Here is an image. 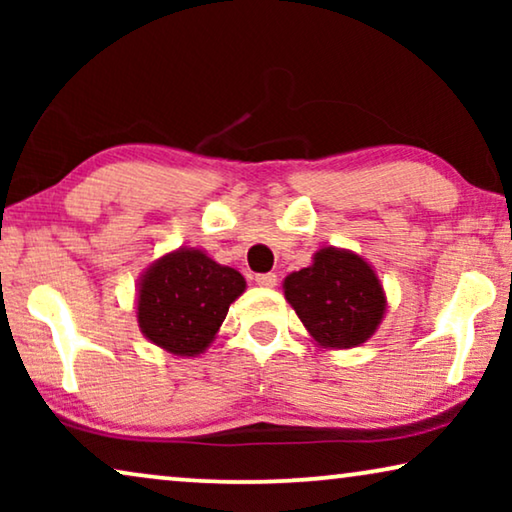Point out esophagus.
<instances>
[{"instance_id": "esophagus-1", "label": "esophagus", "mask_w": 512, "mask_h": 512, "mask_svg": "<svg viewBox=\"0 0 512 512\" xmlns=\"http://www.w3.org/2000/svg\"><path fill=\"white\" fill-rule=\"evenodd\" d=\"M256 284L275 286L277 284V275H275V272H261V275H256Z\"/></svg>"}]
</instances>
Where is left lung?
Wrapping results in <instances>:
<instances>
[{
    "mask_svg": "<svg viewBox=\"0 0 512 512\" xmlns=\"http://www.w3.org/2000/svg\"><path fill=\"white\" fill-rule=\"evenodd\" d=\"M284 293L312 338L340 349L366 342L387 305L373 268L333 247L321 249L310 268L291 272Z\"/></svg>",
    "mask_w": 512,
    "mask_h": 512,
    "instance_id": "1",
    "label": "left lung"
}]
</instances>
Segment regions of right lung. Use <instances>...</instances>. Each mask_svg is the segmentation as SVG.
I'll use <instances>...</instances> for the list:
<instances>
[{
	"label": "right lung",
	"mask_w": 512,
	"mask_h": 512,
	"mask_svg": "<svg viewBox=\"0 0 512 512\" xmlns=\"http://www.w3.org/2000/svg\"><path fill=\"white\" fill-rule=\"evenodd\" d=\"M244 277L198 249H181L151 265L139 284L142 333L172 354H200L219 331Z\"/></svg>",
	"instance_id": "obj_1"
}]
</instances>
